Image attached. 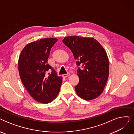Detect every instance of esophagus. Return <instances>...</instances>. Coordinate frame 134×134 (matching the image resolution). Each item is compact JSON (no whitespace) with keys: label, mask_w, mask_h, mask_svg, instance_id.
I'll use <instances>...</instances> for the list:
<instances>
[{"label":"esophagus","mask_w":134,"mask_h":134,"mask_svg":"<svg viewBox=\"0 0 134 134\" xmlns=\"http://www.w3.org/2000/svg\"><path fill=\"white\" fill-rule=\"evenodd\" d=\"M70 74H71V73H70L69 72H68V73H67V74H63V76L65 77V78H67V77H68V76H69L70 75Z\"/></svg>","instance_id":"34e87169"}]
</instances>
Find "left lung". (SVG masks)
Segmentation results:
<instances>
[{"mask_svg":"<svg viewBox=\"0 0 134 134\" xmlns=\"http://www.w3.org/2000/svg\"><path fill=\"white\" fill-rule=\"evenodd\" d=\"M62 42L72 52L78 67L79 82L75 86L76 93L86 100L96 98L103 92L109 77L106 52L93 38L73 36L65 37Z\"/></svg>","mask_w":134,"mask_h":134,"instance_id":"8db88e82","label":"left lung"}]
</instances>
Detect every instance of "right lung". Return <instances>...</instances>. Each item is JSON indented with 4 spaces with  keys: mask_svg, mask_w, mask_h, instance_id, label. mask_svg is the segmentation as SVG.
Segmentation results:
<instances>
[{
    "mask_svg": "<svg viewBox=\"0 0 134 134\" xmlns=\"http://www.w3.org/2000/svg\"><path fill=\"white\" fill-rule=\"evenodd\" d=\"M57 41L55 38H47L31 42L25 46L19 58L21 81L30 96L41 103L54 100L62 82V77L48 63L51 48Z\"/></svg>",
    "mask_w": 134,
    "mask_h": 134,
    "instance_id": "1",
    "label": "right lung"
}]
</instances>
